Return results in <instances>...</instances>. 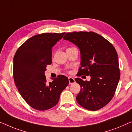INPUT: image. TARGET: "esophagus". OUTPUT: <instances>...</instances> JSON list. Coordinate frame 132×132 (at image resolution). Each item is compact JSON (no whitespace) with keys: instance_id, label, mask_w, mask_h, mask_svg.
Instances as JSON below:
<instances>
[{"instance_id":"1","label":"esophagus","mask_w":132,"mask_h":132,"mask_svg":"<svg viewBox=\"0 0 132 132\" xmlns=\"http://www.w3.org/2000/svg\"><path fill=\"white\" fill-rule=\"evenodd\" d=\"M69 84H72L75 82V80L74 78L69 77Z\"/></svg>"}]
</instances>
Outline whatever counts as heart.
<instances>
[{
    "label": "heart",
    "mask_w": 132,
    "mask_h": 132,
    "mask_svg": "<svg viewBox=\"0 0 132 132\" xmlns=\"http://www.w3.org/2000/svg\"><path fill=\"white\" fill-rule=\"evenodd\" d=\"M73 48V47H69V48H67V50H68V49H69V48Z\"/></svg>",
    "instance_id": "obj_1"
}]
</instances>
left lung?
<instances>
[{"instance_id": "1", "label": "left lung", "mask_w": 132, "mask_h": 132, "mask_svg": "<svg viewBox=\"0 0 132 132\" xmlns=\"http://www.w3.org/2000/svg\"><path fill=\"white\" fill-rule=\"evenodd\" d=\"M80 51L78 76H90L89 81L75 79L80 86L76 101L84 109L96 111L112 100L120 78L118 55L113 44L92 31L68 32L63 37Z\"/></svg>"}]
</instances>
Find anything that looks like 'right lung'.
Masks as SVG:
<instances>
[{
  "label": "right lung",
  "mask_w": 132,
  "mask_h": 132,
  "mask_svg": "<svg viewBox=\"0 0 132 132\" xmlns=\"http://www.w3.org/2000/svg\"><path fill=\"white\" fill-rule=\"evenodd\" d=\"M64 34L34 35L19 47L13 57L15 85L27 103L37 110L44 111L56 105L69 84L68 78L62 75L47 83L44 75L47 66L52 62V47Z\"/></svg>",
  "instance_id": "right-lung-1"
}]
</instances>
